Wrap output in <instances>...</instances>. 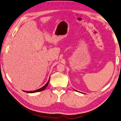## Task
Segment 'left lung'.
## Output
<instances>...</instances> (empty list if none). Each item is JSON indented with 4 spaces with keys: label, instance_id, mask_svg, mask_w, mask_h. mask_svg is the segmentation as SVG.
<instances>
[{
    "label": "left lung",
    "instance_id": "left-lung-1",
    "mask_svg": "<svg viewBox=\"0 0 121 121\" xmlns=\"http://www.w3.org/2000/svg\"><path fill=\"white\" fill-rule=\"evenodd\" d=\"M75 91H76V90H75Z\"/></svg>",
    "mask_w": 121,
    "mask_h": 121
}]
</instances>
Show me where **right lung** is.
Segmentation results:
<instances>
[{"label": "right lung", "mask_w": 121, "mask_h": 121, "mask_svg": "<svg viewBox=\"0 0 121 121\" xmlns=\"http://www.w3.org/2000/svg\"><path fill=\"white\" fill-rule=\"evenodd\" d=\"M49 81H50V77H49L48 81V82H47L46 84V85L44 86H43V87H41V88H40V89H36V90H35V91H24L26 92V93H36V92H39V91H43V90H45L46 88L48 85Z\"/></svg>", "instance_id": "obj_1"}]
</instances>
